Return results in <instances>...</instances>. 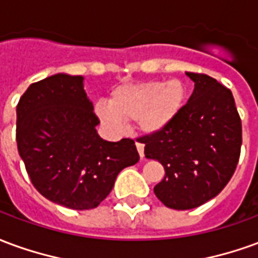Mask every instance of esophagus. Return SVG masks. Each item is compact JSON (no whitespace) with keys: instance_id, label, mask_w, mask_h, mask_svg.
I'll list each match as a JSON object with an SVG mask.
<instances>
[{"instance_id":"obj_1","label":"esophagus","mask_w":258,"mask_h":258,"mask_svg":"<svg viewBox=\"0 0 258 258\" xmlns=\"http://www.w3.org/2000/svg\"><path fill=\"white\" fill-rule=\"evenodd\" d=\"M135 145H137V149H138V153H140V156L141 157L145 156V155H144V144H141V142H137Z\"/></svg>"}]
</instances>
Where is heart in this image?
<instances>
[{
	"label": "heart",
	"mask_w": 258,
	"mask_h": 258,
	"mask_svg": "<svg viewBox=\"0 0 258 258\" xmlns=\"http://www.w3.org/2000/svg\"><path fill=\"white\" fill-rule=\"evenodd\" d=\"M185 101L186 88L181 80L145 81L117 87L109 98V106L98 105L95 112L114 130L121 128L123 121H137L141 131L155 134L178 116Z\"/></svg>",
	"instance_id": "obj_1"
}]
</instances>
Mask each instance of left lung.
Returning <instances> with one entry per match:
<instances>
[{"mask_svg": "<svg viewBox=\"0 0 258 258\" xmlns=\"http://www.w3.org/2000/svg\"><path fill=\"white\" fill-rule=\"evenodd\" d=\"M186 76L195 90L178 116L162 131L138 138L145 156L166 171L155 195L175 210L199 207L220 194L236 170L242 146V121L231 90L207 74Z\"/></svg>", "mask_w": 258, "mask_h": 258, "instance_id": "8db88e82", "label": "left lung"}]
</instances>
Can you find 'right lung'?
<instances>
[{
	"label": "right lung",
	"instance_id": "add662e5",
	"mask_svg": "<svg viewBox=\"0 0 258 258\" xmlns=\"http://www.w3.org/2000/svg\"><path fill=\"white\" fill-rule=\"evenodd\" d=\"M81 76L55 74L26 90L16 106V144L40 194L73 209H95L118 173L140 160L135 142L102 140Z\"/></svg>",
	"mask_w": 258,
	"mask_h": 258
}]
</instances>
